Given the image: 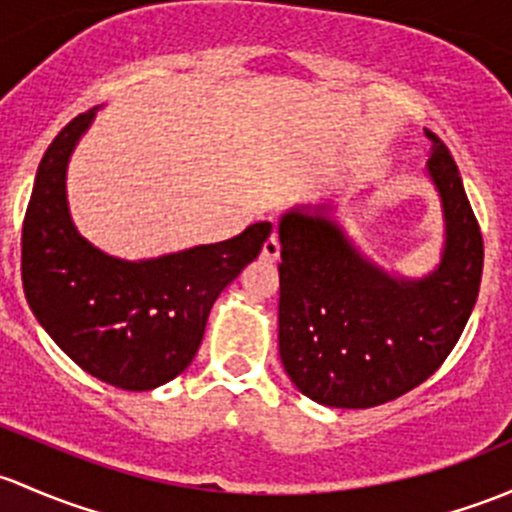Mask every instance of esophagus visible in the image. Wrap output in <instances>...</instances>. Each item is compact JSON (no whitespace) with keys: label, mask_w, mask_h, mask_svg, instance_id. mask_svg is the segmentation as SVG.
I'll use <instances>...</instances> for the list:
<instances>
[{"label":"esophagus","mask_w":512,"mask_h":512,"mask_svg":"<svg viewBox=\"0 0 512 512\" xmlns=\"http://www.w3.org/2000/svg\"><path fill=\"white\" fill-rule=\"evenodd\" d=\"M279 250H282V245H279V235L272 233L270 238L265 240V245H262V257H265V260H270V262L279 260Z\"/></svg>","instance_id":"obj_1"}]
</instances>
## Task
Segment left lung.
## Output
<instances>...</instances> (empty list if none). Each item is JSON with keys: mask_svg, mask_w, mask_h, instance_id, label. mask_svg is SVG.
<instances>
[{"mask_svg": "<svg viewBox=\"0 0 512 512\" xmlns=\"http://www.w3.org/2000/svg\"><path fill=\"white\" fill-rule=\"evenodd\" d=\"M429 174L446 218L439 270L419 282L365 262L324 215L279 223V355L289 380L326 407L397 400L454 351L483 274V235L456 161L437 134Z\"/></svg>", "mask_w": 512, "mask_h": 512, "instance_id": "left-lung-1", "label": "left lung"}]
</instances>
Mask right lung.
<instances>
[{
	"mask_svg": "<svg viewBox=\"0 0 512 512\" xmlns=\"http://www.w3.org/2000/svg\"><path fill=\"white\" fill-rule=\"evenodd\" d=\"M93 115L73 117L43 154L21 228V282L39 324L78 368L122 390H154L191 365L213 301L260 255L272 223L159 260L102 255L66 206L68 157Z\"/></svg>",
	"mask_w": 512,
	"mask_h": 512,
	"instance_id": "right-lung-1",
	"label": "right lung"
}]
</instances>
